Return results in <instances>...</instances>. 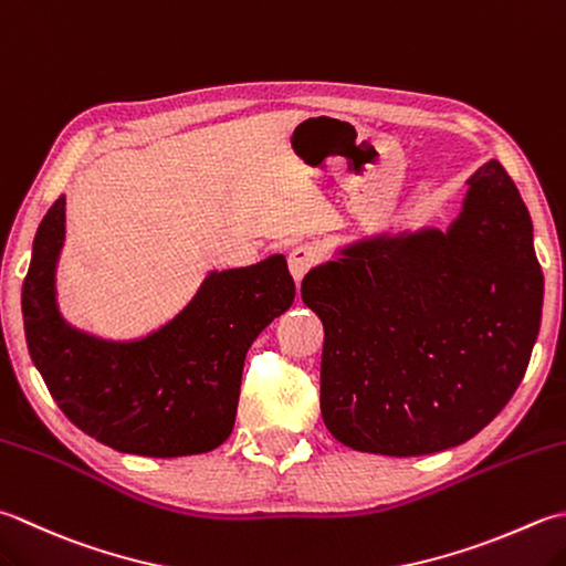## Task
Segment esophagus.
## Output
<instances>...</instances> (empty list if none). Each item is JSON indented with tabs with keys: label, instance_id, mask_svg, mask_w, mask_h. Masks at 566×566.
<instances>
[{
	"label": "esophagus",
	"instance_id": "1",
	"mask_svg": "<svg viewBox=\"0 0 566 566\" xmlns=\"http://www.w3.org/2000/svg\"><path fill=\"white\" fill-rule=\"evenodd\" d=\"M316 250H312V248H294L292 252H290V272H292V276H294V282L298 284L304 280V274L314 268L316 264Z\"/></svg>",
	"mask_w": 566,
	"mask_h": 566
}]
</instances>
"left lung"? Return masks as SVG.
<instances>
[{
  "label": "left lung",
  "mask_w": 566,
  "mask_h": 566,
  "mask_svg": "<svg viewBox=\"0 0 566 566\" xmlns=\"http://www.w3.org/2000/svg\"><path fill=\"white\" fill-rule=\"evenodd\" d=\"M444 230L373 235L304 276L324 324L321 415L340 444L422 457L479 434L507 405L539 334L533 220L491 159Z\"/></svg>",
  "instance_id": "8db88e82"
}]
</instances>
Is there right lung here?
<instances>
[{
	"instance_id": "right-lung-1",
	"label": "right lung",
	"mask_w": 566,
	"mask_h": 566,
	"mask_svg": "<svg viewBox=\"0 0 566 566\" xmlns=\"http://www.w3.org/2000/svg\"><path fill=\"white\" fill-rule=\"evenodd\" d=\"M65 196L33 238L21 312L31 360L63 415L122 453L174 459L223 444L235 424L248 348L294 302L284 254L210 272L169 324L135 340L71 326L55 302Z\"/></svg>"
}]
</instances>
